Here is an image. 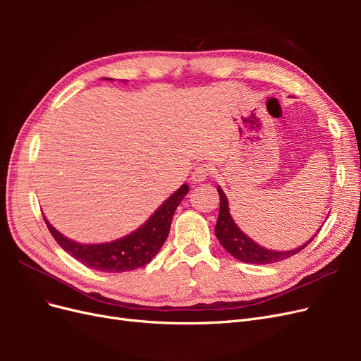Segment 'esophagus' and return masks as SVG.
Segmentation results:
<instances>
[{
	"mask_svg": "<svg viewBox=\"0 0 361 361\" xmlns=\"http://www.w3.org/2000/svg\"><path fill=\"white\" fill-rule=\"evenodd\" d=\"M212 173L214 171H212V167L209 166V164H200L199 167H195L191 180H192V183H200V182H203L207 178H209Z\"/></svg>",
	"mask_w": 361,
	"mask_h": 361,
	"instance_id": "34e87169",
	"label": "esophagus"
}]
</instances>
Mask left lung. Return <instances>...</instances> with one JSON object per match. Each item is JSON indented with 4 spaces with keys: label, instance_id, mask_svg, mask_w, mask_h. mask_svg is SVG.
I'll return each mask as SVG.
<instances>
[{
    "label": "left lung",
    "instance_id": "obj_1",
    "mask_svg": "<svg viewBox=\"0 0 361 361\" xmlns=\"http://www.w3.org/2000/svg\"><path fill=\"white\" fill-rule=\"evenodd\" d=\"M218 194H220V212H218V220L215 226V235L218 238V241L221 243V245L231 253L233 257L238 260L245 262V264H259V265H265V264H276V262L285 260L293 255L300 253V251L307 247L312 241L313 236L309 243H305L304 245L289 250V251H272L267 250L264 247L257 245L256 243L251 241L248 236H245L239 227L235 224L232 220L231 212H228V204H227V197L223 192V190L218 187L216 188ZM321 231V228H319Z\"/></svg>",
    "mask_w": 361,
    "mask_h": 361
}]
</instances>
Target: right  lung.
<instances>
[{
  "label": "right lung",
  "mask_w": 361,
  "mask_h": 361,
  "mask_svg": "<svg viewBox=\"0 0 361 361\" xmlns=\"http://www.w3.org/2000/svg\"><path fill=\"white\" fill-rule=\"evenodd\" d=\"M185 183L164 202L149 220L130 235L106 244H78L54 228L45 216L52 238L59 245L85 267L104 272H125L147 265L166 243L174 211L188 194Z\"/></svg>",
  "instance_id": "right-lung-1"
}]
</instances>
